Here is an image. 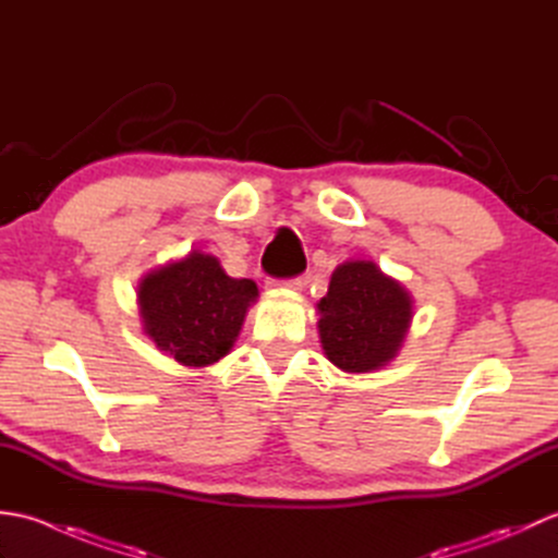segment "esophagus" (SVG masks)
Returning <instances> with one entry per match:
<instances>
[{
    "mask_svg": "<svg viewBox=\"0 0 558 558\" xmlns=\"http://www.w3.org/2000/svg\"><path fill=\"white\" fill-rule=\"evenodd\" d=\"M268 286H280V288H290V290H302L304 280L302 278H288V280H268Z\"/></svg>",
    "mask_w": 558,
    "mask_h": 558,
    "instance_id": "1",
    "label": "esophagus"
}]
</instances>
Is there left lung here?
<instances>
[{
  "label": "left lung",
  "mask_w": 558,
  "mask_h": 558,
  "mask_svg": "<svg viewBox=\"0 0 558 558\" xmlns=\"http://www.w3.org/2000/svg\"><path fill=\"white\" fill-rule=\"evenodd\" d=\"M318 306V336L338 369L364 374L381 369L405 340L412 298L374 260H345L330 276Z\"/></svg>",
  "instance_id": "obj_1"
}]
</instances>
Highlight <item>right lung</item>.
<instances>
[{"mask_svg":"<svg viewBox=\"0 0 558 558\" xmlns=\"http://www.w3.org/2000/svg\"><path fill=\"white\" fill-rule=\"evenodd\" d=\"M256 298L254 280L230 278L216 256L201 252L148 272L138 286L146 336L184 366L225 357Z\"/></svg>","mask_w":558,"mask_h":558,"instance_id":"add662e5","label":"right lung"}]
</instances>
